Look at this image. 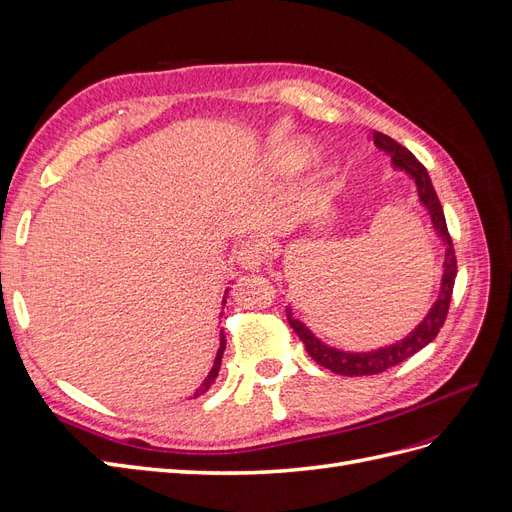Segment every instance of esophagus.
<instances>
[{
  "instance_id": "1",
  "label": "esophagus",
  "mask_w": 512,
  "mask_h": 512,
  "mask_svg": "<svg viewBox=\"0 0 512 512\" xmlns=\"http://www.w3.org/2000/svg\"><path fill=\"white\" fill-rule=\"evenodd\" d=\"M269 258V245L265 241H245L237 247V260L245 271H258Z\"/></svg>"
}]
</instances>
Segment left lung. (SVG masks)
<instances>
[{"mask_svg": "<svg viewBox=\"0 0 512 512\" xmlns=\"http://www.w3.org/2000/svg\"><path fill=\"white\" fill-rule=\"evenodd\" d=\"M374 143H376L378 149L389 153L395 168L406 170V173L414 179L416 190H418V198H421V203L427 207V211L431 215V224H433V228H436V232L442 237V241L446 245L444 275H442L440 297L429 309V314L425 316V320L418 324V327L408 337L401 339V342H397L393 346L380 348V350H374V352L335 350L327 344H322L320 339L312 331H309L301 320L292 318V314L286 312L290 327L294 329V333H297L301 342L305 344L307 354L312 356V359L318 365L335 371V374H339V376H374V374H382V371L391 369L399 363H404L406 359H410L412 354H416L418 350H423L429 342H433L436 335L440 333L444 320H446L448 307H451L453 286H455V277H457V258H455L453 239H451V235H448L444 211H442V205H440L436 190H433L431 179L427 175V168L412 156V151H408L406 147H401L397 141H393L391 136H386L382 132H374Z\"/></svg>", "mask_w": 512, "mask_h": 512, "instance_id": "8db88e82", "label": "left lung"}]
</instances>
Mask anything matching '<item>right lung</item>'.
I'll return each mask as SVG.
<instances>
[{"label":"right lung","mask_w":512,"mask_h":512,"mask_svg":"<svg viewBox=\"0 0 512 512\" xmlns=\"http://www.w3.org/2000/svg\"><path fill=\"white\" fill-rule=\"evenodd\" d=\"M226 292H228V290H226ZM224 303H226V297H224ZM224 348H226V337H224V333H222V337H220V348H218V354H215L213 367H211V371H209L207 380L203 382V386H200V389L194 393V397L207 393V391L211 389V384L215 382V378H218V371H220V365H222V356H224Z\"/></svg>","instance_id":"add662e5"}]
</instances>
